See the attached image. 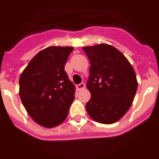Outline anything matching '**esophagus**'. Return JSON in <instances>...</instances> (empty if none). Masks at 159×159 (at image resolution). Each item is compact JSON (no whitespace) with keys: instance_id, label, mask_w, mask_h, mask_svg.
<instances>
[{"instance_id":"obj_1","label":"esophagus","mask_w":159,"mask_h":159,"mask_svg":"<svg viewBox=\"0 0 159 159\" xmlns=\"http://www.w3.org/2000/svg\"><path fill=\"white\" fill-rule=\"evenodd\" d=\"M76 88H77V90H83L84 88H85V84L84 83H80L78 84V85H77V86H76Z\"/></svg>"}]
</instances>
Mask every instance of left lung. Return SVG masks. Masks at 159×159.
Wrapping results in <instances>:
<instances>
[{"instance_id": "1", "label": "left lung", "mask_w": 159, "mask_h": 159, "mask_svg": "<svg viewBox=\"0 0 159 159\" xmlns=\"http://www.w3.org/2000/svg\"><path fill=\"white\" fill-rule=\"evenodd\" d=\"M90 63L86 87L91 98L86 102L88 115L94 120L111 125L130 108L137 89L133 66L111 45L100 43L83 47Z\"/></svg>"}]
</instances>
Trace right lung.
Here are the masks:
<instances>
[{"label":"right lung","instance_id":"obj_1","mask_svg":"<svg viewBox=\"0 0 159 159\" xmlns=\"http://www.w3.org/2000/svg\"><path fill=\"white\" fill-rule=\"evenodd\" d=\"M73 47L52 46L36 54L19 78V95L33 120L45 128L61 125L74 100L75 87L65 71Z\"/></svg>","mask_w":159,"mask_h":159}]
</instances>
